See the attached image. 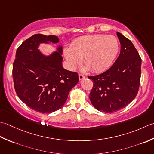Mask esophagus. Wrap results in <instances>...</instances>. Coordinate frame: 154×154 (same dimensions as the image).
Here are the masks:
<instances>
[{"label": "esophagus", "instance_id": "34e87169", "mask_svg": "<svg viewBox=\"0 0 154 154\" xmlns=\"http://www.w3.org/2000/svg\"><path fill=\"white\" fill-rule=\"evenodd\" d=\"M78 77H79V80H82V79H84V75L81 74H79V75H78Z\"/></svg>", "mask_w": 154, "mask_h": 154}]
</instances>
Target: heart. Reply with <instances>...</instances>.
I'll use <instances>...</instances> for the list:
<instances>
[{"label":"heart","instance_id":"1","mask_svg":"<svg viewBox=\"0 0 154 154\" xmlns=\"http://www.w3.org/2000/svg\"><path fill=\"white\" fill-rule=\"evenodd\" d=\"M116 37L105 34H92L78 38L70 48L64 50V56L74 68L83 58L86 69L93 72H102L110 66L119 51Z\"/></svg>","mask_w":154,"mask_h":154}]
</instances>
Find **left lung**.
I'll return each instance as SVG.
<instances>
[{
    "label": "left lung",
    "instance_id": "1",
    "mask_svg": "<svg viewBox=\"0 0 154 154\" xmlns=\"http://www.w3.org/2000/svg\"><path fill=\"white\" fill-rule=\"evenodd\" d=\"M120 54L108 70L94 76L90 93L92 105L99 111L113 113L132 102L138 92L142 59L130 40L120 32Z\"/></svg>",
    "mask_w": 154,
    "mask_h": 154
}]
</instances>
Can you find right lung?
<instances>
[{
    "label": "right lung",
    "mask_w": 154,
    "mask_h": 154,
    "mask_svg": "<svg viewBox=\"0 0 154 154\" xmlns=\"http://www.w3.org/2000/svg\"><path fill=\"white\" fill-rule=\"evenodd\" d=\"M57 43V36L34 34L21 44L12 66L14 86L18 96L29 108L52 113L64 106L71 89L78 82V74L62 67V47L51 55H43L40 43Z\"/></svg>",
    "instance_id": "right-lung-1"
}]
</instances>
